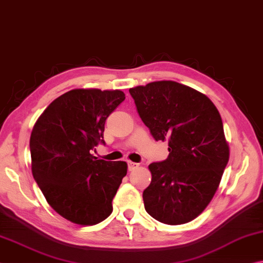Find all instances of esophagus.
I'll return each mask as SVG.
<instances>
[{
	"label": "esophagus",
	"instance_id": "obj_1",
	"mask_svg": "<svg viewBox=\"0 0 263 263\" xmlns=\"http://www.w3.org/2000/svg\"><path fill=\"white\" fill-rule=\"evenodd\" d=\"M137 167H139V164L128 160V170H129V171H134V170L137 168Z\"/></svg>",
	"mask_w": 263,
	"mask_h": 263
}]
</instances>
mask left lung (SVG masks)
Instances as JSON below:
<instances>
[{
	"mask_svg": "<svg viewBox=\"0 0 263 263\" xmlns=\"http://www.w3.org/2000/svg\"><path fill=\"white\" fill-rule=\"evenodd\" d=\"M156 141H168V157L149 165L143 192L151 217L168 225L196 218L213 200L229 162L222 118L205 95L173 81L129 89Z\"/></svg>",
	"mask_w": 263,
	"mask_h": 263,
	"instance_id": "obj_1",
	"label": "left lung"
}]
</instances>
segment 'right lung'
I'll return each mask as SVG.
<instances>
[{"instance_id": "add662e5", "label": "right lung", "mask_w": 263, "mask_h": 263, "mask_svg": "<svg viewBox=\"0 0 263 263\" xmlns=\"http://www.w3.org/2000/svg\"><path fill=\"white\" fill-rule=\"evenodd\" d=\"M120 90L75 89L49 104L30 139L32 174L48 204L70 222L95 225L112 214L126 162L91 154L104 142L105 121L124 100Z\"/></svg>"}]
</instances>
